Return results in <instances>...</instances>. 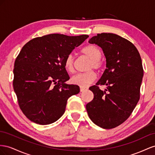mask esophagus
<instances>
[{"label": "esophagus", "mask_w": 155, "mask_h": 155, "mask_svg": "<svg viewBox=\"0 0 155 155\" xmlns=\"http://www.w3.org/2000/svg\"><path fill=\"white\" fill-rule=\"evenodd\" d=\"M87 89V87H80L81 91H84L86 90Z\"/></svg>", "instance_id": "34e87169"}]
</instances>
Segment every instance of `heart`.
Here are the masks:
<instances>
[{
	"instance_id": "obj_1",
	"label": "heart",
	"mask_w": 155,
	"mask_h": 155,
	"mask_svg": "<svg viewBox=\"0 0 155 155\" xmlns=\"http://www.w3.org/2000/svg\"><path fill=\"white\" fill-rule=\"evenodd\" d=\"M82 52L91 59V61L88 65V69L94 68L99 69L102 67L103 63L100 60L102 57V52L98 47L93 45H87L83 48ZM74 59L72 54H70L66 57L64 65L68 71L70 73L74 71ZM96 78L97 74L94 71L91 70L85 73H81L74 75L71 78V82L81 87H86L91 84Z\"/></svg>"
}]
</instances>
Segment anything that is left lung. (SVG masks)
<instances>
[{
  "mask_svg": "<svg viewBox=\"0 0 155 155\" xmlns=\"http://www.w3.org/2000/svg\"><path fill=\"white\" fill-rule=\"evenodd\" d=\"M103 49L107 69L96 86L90 87L94 97L86 106L89 117L104 129L116 127L130 116L140 99L143 70L136 47L112 33H101L90 39ZM98 85H106L103 91Z\"/></svg>",
  "mask_w": 155,
  "mask_h": 155,
  "instance_id": "obj_1",
  "label": "left lung"
}]
</instances>
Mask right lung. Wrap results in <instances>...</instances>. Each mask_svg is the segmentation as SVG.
Returning a JSON list of instances; mask_svg holds the SVG:
<instances>
[{"label": "right lung", "mask_w": 155, "mask_h": 155, "mask_svg": "<svg viewBox=\"0 0 155 155\" xmlns=\"http://www.w3.org/2000/svg\"><path fill=\"white\" fill-rule=\"evenodd\" d=\"M89 37L52 34L26 43L15 61L14 90L22 112L31 121L48 125L65 112L68 99L80 92L69 79L64 61Z\"/></svg>", "instance_id": "add662e5"}]
</instances>
